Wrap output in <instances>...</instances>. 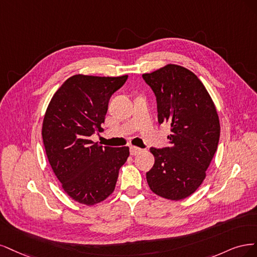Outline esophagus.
<instances>
[{"mask_svg": "<svg viewBox=\"0 0 257 257\" xmlns=\"http://www.w3.org/2000/svg\"><path fill=\"white\" fill-rule=\"evenodd\" d=\"M141 152H142V150H141V148H139L137 146H130V155L131 156H136V155L140 154Z\"/></svg>", "mask_w": 257, "mask_h": 257, "instance_id": "34e87169", "label": "esophagus"}]
</instances>
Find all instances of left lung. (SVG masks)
<instances>
[{
	"mask_svg": "<svg viewBox=\"0 0 257 257\" xmlns=\"http://www.w3.org/2000/svg\"><path fill=\"white\" fill-rule=\"evenodd\" d=\"M143 79L157 98L158 120L169 122V146L152 147L155 164L146 173L152 191L171 201L193 194L206 177L217 152L220 120L212 99L195 74L168 64Z\"/></svg>",
	"mask_w": 257,
	"mask_h": 257,
	"instance_id": "obj_1",
	"label": "left lung"
}]
</instances>
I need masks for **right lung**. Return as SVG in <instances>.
Returning <instances> with one entry per match:
<instances>
[{
  "instance_id": "obj_1",
  "label": "right lung",
  "mask_w": 257,
  "mask_h": 257,
  "mask_svg": "<svg viewBox=\"0 0 257 257\" xmlns=\"http://www.w3.org/2000/svg\"><path fill=\"white\" fill-rule=\"evenodd\" d=\"M128 76L96 77L74 74L54 93L43 121L47 158L65 193L73 201L93 206L109 197L129 147H102L90 136L101 123L114 92Z\"/></svg>"
}]
</instances>
